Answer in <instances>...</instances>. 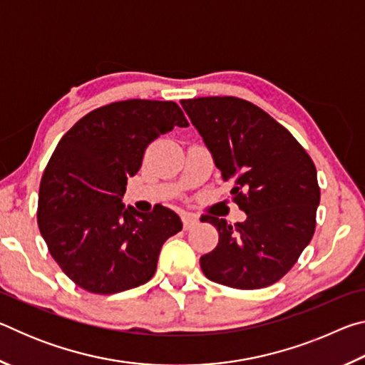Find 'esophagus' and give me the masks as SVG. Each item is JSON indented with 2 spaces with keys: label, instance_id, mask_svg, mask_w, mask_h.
I'll return each mask as SVG.
<instances>
[{
  "label": "esophagus",
  "instance_id": "obj_1",
  "mask_svg": "<svg viewBox=\"0 0 365 365\" xmlns=\"http://www.w3.org/2000/svg\"><path fill=\"white\" fill-rule=\"evenodd\" d=\"M182 222H183L185 230H190V228H193L197 224V217H196V215H191V214H183Z\"/></svg>",
  "mask_w": 365,
  "mask_h": 365
}]
</instances>
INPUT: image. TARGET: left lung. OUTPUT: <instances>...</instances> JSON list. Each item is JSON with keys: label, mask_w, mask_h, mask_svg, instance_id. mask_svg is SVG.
I'll use <instances>...</instances> for the list:
<instances>
[{"label": "left lung", "mask_w": 365, "mask_h": 365, "mask_svg": "<svg viewBox=\"0 0 365 365\" xmlns=\"http://www.w3.org/2000/svg\"><path fill=\"white\" fill-rule=\"evenodd\" d=\"M180 103L246 212L237 224L202 215L219 232L217 246L200 259L202 272L238 289L279 282L316 230V165L285 127L250 101L207 96Z\"/></svg>", "instance_id": "left-lung-1"}]
</instances>
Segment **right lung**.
Segmentation results:
<instances>
[{"instance_id":"add662e5","label":"right lung","mask_w":365,"mask_h":365,"mask_svg":"<svg viewBox=\"0 0 365 365\" xmlns=\"http://www.w3.org/2000/svg\"><path fill=\"white\" fill-rule=\"evenodd\" d=\"M187 125L174 101L127 100L91 110L61 138L41 177L38 227L76 285L113 294L151 280L182 220L164 206L150 214L125 207L122 196L146 146Z\"/></svg>"}]
</instances>
